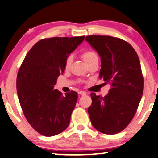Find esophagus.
<instances>
[{
    "mask_svg": "<svg viewBox=\"0 0 158 158\" xmlns=\"http://www.w3.org/2000/svg\"><path fill=\"white\" fill-rule=\"evenodd\" d=\"M79 94H80V95H86V92H84V91H80V92H79Z\"/></svg>",
    "mask_w": 158,
    "mask_h": 158,
    "instance_id": "esophagus-1",
    "label": "esophagus"
}]
</instances>
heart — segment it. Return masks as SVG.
Segmentation results:
<instances>
[{
  "label": "heart",
  "mask_w": 158,
  "mask_h": 158,
  "mask_svg": "<svg viewBox=\"0 0 158 158\" xmlns=\"http://www.w3.org/2000/svg\"><path fill=\"white\" fill-rule=\"evenodd\" d=\"M81 56H82V58H83L84 61H85L86 64L88 63L89 61H92V59H96V58H98V56H97V54L94 52H93V51H86V52H84L83 54H82ZM72 56H69L66 58V61H65V64H64L65 68L68 69L69 67L71 64H72Z\"/></svg>",
  "instance_id": "obj_1"
}]
</instances>
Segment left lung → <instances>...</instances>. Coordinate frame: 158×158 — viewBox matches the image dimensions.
I'll return each mask as SVG.
<instances>
[{"mask_svg":"<svg viewBox=\"0 0 158 158\" xmlns=\"http://www.w3.org/2000/svg\"><path fill=\"white\" fill-rule=\"evenodd\" d=\"M85 41L101 58L99 79L104 85L111 86L104 97L91 93V123L102 133L117 134L132 121L143 96L144 79L139 57L130 44L118 38L93 35Z\"/></svg>","mask_w":158,"mask_h":158,"instance_id":"8db88e82","label":"left lung"}]
</instances>
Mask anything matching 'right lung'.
I'll return each mask as SVG.
<instances>
[{
	"label": "right lung",
	"instance_id": "right-lung-1",
	"mask_svg": "<svg viewBox=\"0 0 158 158\" xmlns=\"http://www.w3.org/2000/svg\"><path fill=\"white\" fill-rule=\"evenodd\" d=\"M84 39V35L42 39L28 52L18 72V97L24 116L44 136L59 134L69 124L78 94L63 95L54 87L65 70L66 59Z\"/></svg>",
	"mask_w": 158,
	"mask_h": 158
}]
</instances>
